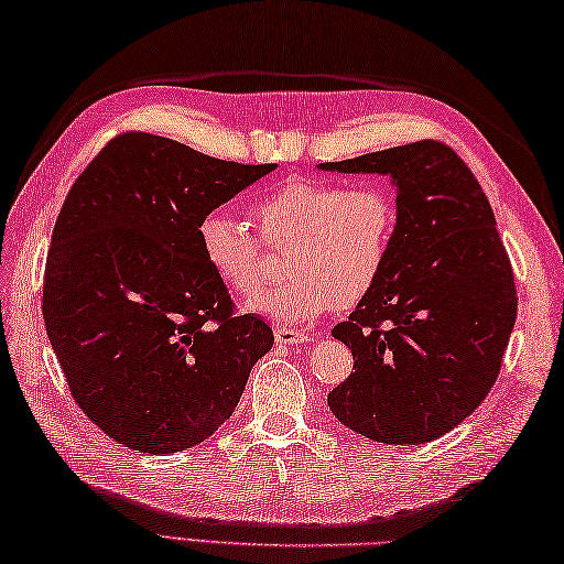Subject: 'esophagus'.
<instances>
[{"label": "esophagus", "mask_w": 564, "mask_h": 564, "mask_svg": "<svg viewBox=\"0 0 564 564\" xmlns=\"http://www.w3.org/2000/svg\"><path fill=\"white\" fill-rule=\"evenodd\" d=\"M274 337H278L280 345H306V341L311 339L308 333H301V329H292L286 325L274 327Z\"/></svg>", "instance_id": "34e87169"}]
</instances>
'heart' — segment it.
Instances as JSON below:
<instances>
[{
    "instance_id": "obj_1",
    "label": "heart",
    "mask_w": 564,
    "mask_h": 564,
    "mask_svg": "<svg viewBox=\"0 0 564 564\" xmlns=\"http://www.w3.org/2000/svg\"><path fill=\"white\" fill-rule=\"evenodd\" d=\"M259 241L241 219L210 210L198 225V246L217 280L251 296L268 272V249L286 251L292 274L268 286L251 308L278 323H304L335 304L351 308L376 290L400 227V205L388 186H347L294 176L251 205Z\"/></svg>"
}]
</instances>
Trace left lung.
<instances>
[{
    "label": "left lung",
    "mask_w": 564,
    "mask_h": 564,
    "mask_svg": "<svg viewBox=\"0 0 564 564\" xmlns=\"http://www.w3.org/2000/svg\"><path fill=\"white\" fill-rule=\"evenodd\" d=\"M323 170L390 174L400 227L388 268L333 335L354 356L327 394L347 429L421 445L486 400L517 321V284L490 203L464 160L423 139Z\"/></svg>",
    "instance_id": "obj_1"
}]
</instances>
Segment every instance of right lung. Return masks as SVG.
Instances as JSON below:
<instances>
[{
  "label": "right lung",
  "mask_w": 564,
  "mask_h": 564,
  "mask_svg": "<svg viewBox=\"0 0 564 564\" xmlns=\"http://www.w3.org/2000/svg\"><path fill=\"white\" fill-rule=\"evenodd\" d=\"M274 167L127 131L66 194L43 318L68 392L119 445L170 455L203 443L272 349V327L237 313L205 263L198 225Z\"/></svg>",
  "instance_id": "right-lung-1"
}]
</instances>
